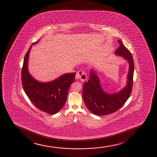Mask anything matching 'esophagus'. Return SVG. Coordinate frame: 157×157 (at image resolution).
Instances as JSON below:
<instances>
[{
  "label": "esophagus",
  "instance_id": "obj_1",
  "mask_svg": "<svg viewBox=\"0 0 157 157\" xmlns=\"http://www.w3.org/2000/svg\"><path fill=\"white\" fill-rule=\"evenodd\" d=\"M76 78L81 81H85L86 79V73L84 71H79L76 74Z\"/></svg>",
  "mask_w": 157,
  "mask_h": 157
}]
</instances>
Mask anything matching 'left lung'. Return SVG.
Here are the masks:
<instances>
[{
	"label": "left lung",
	"instance_id": "1",
	"mask_svg": "<svg viewBox=\"0 0 157 157\" xmlns=\"http://www.w3.org/2000/svg\"><path fill=\"white\" fill-rule=\"evenodd\" d=\"M120 46L115 53L121 56L129 63L126 86L117 93L109 94L103 90L100 79L94 69L91 70L90 78L83 85L82 97L89 110L97 115H106L114 113L122 108L127 101L132 91L134 76V63L132 55L121 40Z\"/></svg>",
	"mask_w": 157,
	"mask_h": 157
}]
</instances>
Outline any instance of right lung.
I'll return each mask as SVG.
<instances>
[{"label":"right lung","instance_id":"add662e5","mask_svg":"<svg viewBox=\"0 0 157 157\" xmlns=\"http://www.w3.org/2000/svg\"><path fill=\"white\" fill-rule=\"evenodd\" d=\"M33 43L25 55L21 71V81L25 93L32 103L39 109L49 114L60 111L67 100L69 88L75 81V72L63 75L48 82H41L29 74L28 68L29 56Z\"/></svg>","mask_w":157,"mask_h":157}]
</instances>
